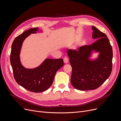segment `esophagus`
Returning <instances> with one entry per match:
<instances>
[{
  "label": "esophagus",
  "mask_w": 121,
  "mask_h": 121,
  "mask_svg": "<svg viewBox=\"0 0 121 121\" xmlns=\"http://www.w3.org/2000/svg\"><path fill=\"white\" fill-rule=\"evenodd\" d=\"M63 60H64V62L65 63H67L68 62V58L67 57H65L64 58Z\"/></svg>",
  "instance_id": "34e87169"
}]
</instances>
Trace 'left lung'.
I'll list each match as a JSON object with an SVG mask.
<instances>
[{
  "instance_id": "8db88e82",
  "label": "left lung",
  "mask_w": 121,
  "mask_h": 121,
  "mask_svg": "<svg viewBox=\"0 0 121 121\" xmlns=\"http://www.w3.org/2000/svg\"><path fill=\"white\" fill-rule=\"evenodd\" d=\"M92 38L97 39L78 51L69 49L67 54L72 67L71 83L78 90H94L110 76L112 70V50L107 35L92 26ZM99 52L95 60L89 59L92 52Z\"/></svg>"
}]
</instances>
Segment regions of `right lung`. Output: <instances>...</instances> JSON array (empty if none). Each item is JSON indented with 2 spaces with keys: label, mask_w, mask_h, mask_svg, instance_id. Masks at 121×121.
I'll list each match as a JSON object with an SVG mask.
<instances>
[{
  "label": "right lung",
  "mask_w": 121,
  "mask_h": 121,
  "mask_svg": "<svg viewBox=\"0 0 121 121\" xmlns=\"http://www.w3.org/2000/svg\"><path fill=\"white\" fill-rule=\"evenodd\" d=\"M38 30V28L30 29L15 38L11 46L10 56L15 81L22 87L34 92H41L48 89L53 83L56 72L64 65L62 59L49 58H47L35 68H26L22 65L19 55L23 42L31 34L37 33Z\"/></svg>",
  "instance_id": "obj_1"
}]
</instances>
